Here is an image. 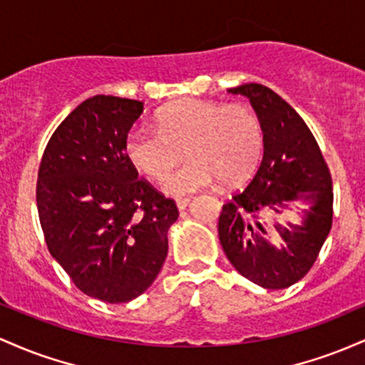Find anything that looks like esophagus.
Returning <instances> with one entry per match:
<instances>
[{
	"label": "esophagus",
	"mask_w": 365,
	"mask_h": 365,
	"mask_svg": "<svg viewBox=\"0 0 365 365\" xmlns=\"http://www.w3.org/2000/svg\"><path fill=\"white\" fill-rule=\"evenodd\" d=\"M190 202H191L190 198H178V200H175V205H178L179 210H184V208H186L187 205H190Z\"/></svg>",
	"instance_id": "1"
}]
</instances>
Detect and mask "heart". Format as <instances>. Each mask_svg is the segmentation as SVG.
<instances>
[{
	"label": "heart",
	"instance_id": "heart-1",
	"mask_svg": "<svg viewBox=\"0 0 365 365\" xmlns=\"http://www.w3.org/2000/svg\"><path fill=\"white\" fill-rule=\"evenodd\" d=\"M264 130L247 105L184 98L162 108L157 128L134 125L124 138V153L139 172L162 181L180 161L183 150L192 158L169 176L163 190L184 196L222 179L237 184L260 160Z\"/></svg>",
	"mask_w": 365,
	"mask_h": 365
}]
</instances>
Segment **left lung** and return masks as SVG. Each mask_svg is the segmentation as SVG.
I'll use <instances>...</instances> for the list:
<instances>
[{
    "label": "left lung",
    "mask_w": 365,
    "mask_h": 365,
    "mask_svg": "<svg viewBox=\"0 0 365 365\" xmlns=\"http://www.w3.org/2000/svg\"><path fill=\"white\" fill-rule=\"evenodd\" d=\"M247 96L264 130V158L243 191L222 205L219 240L229 262L243 277L267 289L300 281L333 226V181L314 134L292 105L262 84L227 89ZM300 201L309 203L300 227L277 225L281 249L272 247L261 222L265 213H284Z\"/></svg>",
    "instance_id": "obj_1"
}]
</instances>
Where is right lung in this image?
<instances>
[{
	"mask_svg": "<svg viewBox=\"0 0 365 365\" xmlns=\"http://www.w3.org/2000/svg\"><path fill=\"white\" fill-rule=\"evenodd\" d=\"M143 103L96 94L56 128L39 163L36 202L48 250L81 292L124 304L150 288L178 220L124 153Z\"/></svg>",
	"mask_w": 365,
	"mask_h": 365,
	"instance_id": "1",
	"label": "right lung"
}]
</instances>
